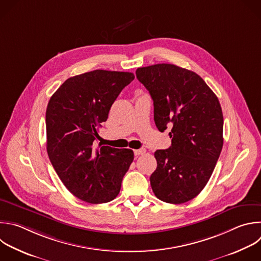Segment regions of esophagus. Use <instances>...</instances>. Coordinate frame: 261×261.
I'll return each mask as SVG.
<instances>
[{"mask_svg":"<svg viewBox=\"0 0 261 261\" xmlns=\"http://www.w3.org/2000/svg\"><path fill=\"white\" fill-rule=\"evenodd\" d=\"M145 148H139V149H135L134 150V154L135 155H140V154H143L145 152Z\"/></svg>","mask_w":261,"mask_h":261,"instance_id":"34e87169","label":"esophagus"}]
</instances>
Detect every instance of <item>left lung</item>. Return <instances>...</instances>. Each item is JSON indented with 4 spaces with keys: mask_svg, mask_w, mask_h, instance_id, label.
Instances as JSON below:
<instances>
[{
    "mask_svg": "<svg viewBox=\"0 0 261 261\" xmlns=\"http://www.w3.org/2000/svg\"><path fill=\"white\" fill-rule=\"evenodd\" d=\"M136 76L152 98L159 131L171 128V146L154 152L152 192L170 204L191 201L209 181L222 149L219 100L199 74L174 64L139 67Z\"/></svg>",
    "mask_w": 261,
    "mask_h": 261,
    "instance_id": "1",
    "label": "left lung"
}]
</instances>
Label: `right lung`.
Masks as SVG:
<instances>
[{
  "label": "right lung",
  "mask_w": 261,
  "mask_h": 261,
  "mask_svg": "<svg viewBox=\"0 0 261 261\" xmlns=\"http://www.w3.org/2000/svg\"><path fill=\"white\" fill-rule=\"evenodd\" d=\"M127 71L96 69L67 79L46 111L47 152L65 188L77 199L114 200L134 159L132 149L95 147L98 130L121 91L134 80Z\"/></svg>",
  "instance_id": "obj_1"
}]
</instances>
